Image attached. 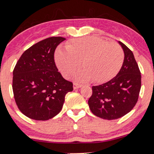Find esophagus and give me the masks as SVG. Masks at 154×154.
Returning <instances> with one entry per match:
<instances>
[{
	"mask_svg": "<svg viewBox=\"0 0 154 154\" xmlns=\"http://www.w3.org/2000/svg\"><path fill=\"white\" fill-rule=\"evenodd\" d=\"M82 87V85L80 84H78L77 82H74L73 83V88L74 89H79V88H80Z\"/></svg>",
	"mask_w": 154,
	"mask_h": 154,
	"instance_id": "obj_1",
	"label": "esophagus"
}]
</instances>
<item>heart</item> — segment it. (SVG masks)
I'll list each match as a JSON object with an SVG mask.
<instances>
[{
	"label": "heart",
	"mask_w": 154,
	"mask_h": 154,
	"mask_svg": "<svg viewBox=\"0 0 154 154\" xmlns=\"http://www.w3.org/2000/svg\"><path fill=\"white\" fill-rule=\"evenodd\" d=\"M56 62L65 77H69L80 66L85 69L76 75L80 81L104 82L115 77L124 61V51L115 42H106L96 36H85L73 39L67 49L59 48Z\"/></svg>",
	"instance_id": "heart-1"
}]
</instances>
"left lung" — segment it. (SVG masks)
I'll use <instances>...</instances> for the list:
<instances>
[{
	"mask_svg": "<svg viewBox=\"0 0 154 154\" xmlns=\"http://www.w3.org/2000/svg\"><path fill=\"white\" fill-rule=\"evenodd\" d=\"M122 66L116 77L107 82L92 87L88 104L94 115L106 120H115L130 112L138 101L141 72L133 53L122 42Z\"/></svg>",
	"mask_w": 154,
	"mask_h": 154,
	"instance_id": "left-lung-1",
	"label": "left lung"
}]
</instances>
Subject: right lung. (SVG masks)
<instances>
[{
  "label": "right lung",
  "instance_id": "right-lung-1",
  "mask_svg": "<svg viewBox=\"0 0 154 154\" xmlns=\"http://www.w3.org/2000/svg\"><path fill=\"white\" fill-rule=\"evenodd\" d=\"M65 38L53 36L22 53L13 70V90L18 108L28 118L47 120L62 109L73 84L63 78L54 60L56 48Z\"/></svg>",
  "mask_w": 154,
  "mask_h": 154
}]
</instances>
